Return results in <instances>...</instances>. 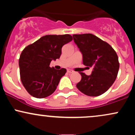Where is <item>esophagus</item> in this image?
<instances>
[{
    "label": "esophagus",
    "instance_id": "1",
    "mask_svg": "<svg viewBox=\"0 0 135 135\" xmlns=\"http://www.w3.org/2000/svg\"><path fill=\"white\" fill-rule=\"evenodd\" d=\"M67 72L69 73V74H71V73H73V72H74V71L72 70H70V69H69V70H67Z\"/></svg>",
    "mask_w": 135,
    "mask_h": 135
}]
</instances>
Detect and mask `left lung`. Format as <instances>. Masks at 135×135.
<instances>
[{"label":"left lung","instance_id":"1","mask_svg":"<svg viewBox=\"0 0 135 135\" xmlns=\"http://www.w3.org/2000/svg\"><path fill=\"white\" fill-rule=\"evenodd\" d=\"M73 38L83 55V64L93 69L90 75L80 72L82 77L77 89L89 97L101 95L116 79L118 56L110 45L91 33L75 34Z\"/></svg>","mask_w":135,"mask_h":135}]
</instances>
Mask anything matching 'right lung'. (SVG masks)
Listing matches in <instances>:
<instances>
[{
	"mask_svg": "<svg viewBox=\"0 0 135 135\" xmlns=\"http://www.w3.org/2000/svg\"><path fill=\"white\" fill-rule=\"evenodd\" d=\"M72 41L69 34L47 35L23 49L19 59L20 78L30 95L44 98L55 92L66 70H56L49 65L60 58L61 48Z\"/></svg>",
	"mask_w": 135,
	"mask_h": 135,
	"instance_id": "obj_1",
	"label": "right lung"
}]
</instances>
